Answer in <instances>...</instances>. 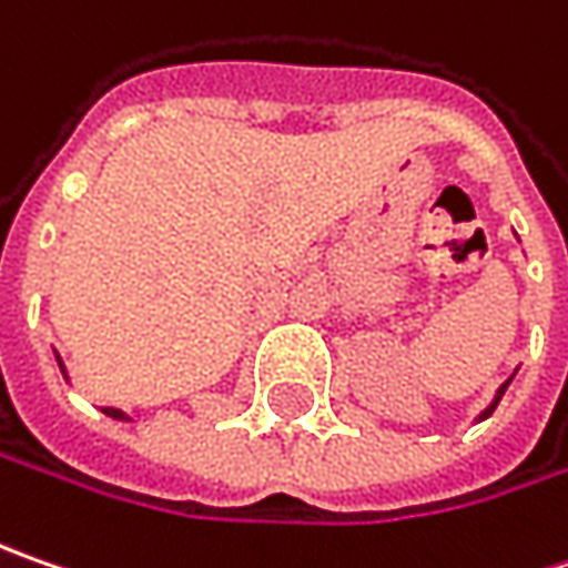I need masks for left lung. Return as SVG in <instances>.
Segmentation results:
<instances>
[{
  "mask_svg": "<svg viewBox=\"0 0 568 568\" xmlns=\"http://www.w3.org/2000/svg\"><path fill=\"white\" fill-rule=\"evenodd\" d=\"M506 385H509V382H503V388H499V392H496V402H493L490 407H487V410H484V417H490V414H493V407H496V404H499V398H503V392H506Z\"/></svg>",
  "mask_w": 568,
  "mask_h": 568,
  "instance_id": "obj_1",
  "label": "left lung"
}]
</instances>
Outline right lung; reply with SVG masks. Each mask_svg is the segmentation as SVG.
<instances>
[{"mask_svg":"<svg viewBox=\"0 0 568 568\" xmlns=\"http://www.w3.org/2000/svg\"><path fill=\"white\" fill-rule=\"evenodd\" d=\"M59 366H62V361H59ZM62 373H65V369H62ZM103 414H110V417H125V414H122V410H116V407H106V410H103Z\"/></svg>","mask_w":568,"mask_h":568,"instance_id":"right-lung-1","label":"right lung"}]
</instances>
